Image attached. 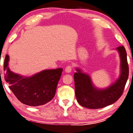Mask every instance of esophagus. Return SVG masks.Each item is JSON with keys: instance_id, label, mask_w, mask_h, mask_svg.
Returning <instances> with one entry per match:
<instances>
[{"instance_id": "obj_1", "label": "esophagus", "mask_w": 133, "mask_h": 133, "mask_svg": "<svg viewBox=\"0 0 133 133\" xmlns=\"http://www.w3.org/2000/svg\"><path fill=\"white\" fill-rule=\"evenodd\" d=\"M71 70H72L71 66H67L66 68H65V71H66L67 73H69L71 71Z\"/></svg>"}]
</instances>
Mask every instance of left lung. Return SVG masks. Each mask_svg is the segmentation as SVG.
<instances>
[{
	"instance_id": "obj_1",
	"label": "left lung",
	"mask_w": 133,
	"mask_h": 133,
	"mask_svg": "<svg viewBox=\"0 0 133 133\" xmlns=\"http://www.w3.org/2000/svg\"><path fill=\"white\" fill-rule=\"evenodd\" d=\"M120 57V75L114 84L104 89L93 85L90 76L76 68L74 74L75 94L77 102L82 107L89 109H100L112 105L119 99L123 92L129 77L127 54L123 46L117 47Z\"/></svg>"
}]
</instances>
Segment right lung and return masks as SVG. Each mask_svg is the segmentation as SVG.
<instances>
[{
    "mask_svg": "<svg viewBox=\"0 0 133 133\" xmlns=\"http://www.w3.org/2000/svg\"><path fill=\"white\" fill-rule=\"evenodd\" d=\"M9 56L4 62V79L9 88L21 102L31 107H38L49 102L55 96L61 77L62 68L45 70L30 77L14 73L9 69Z\"/></svg>",
    "mask_w": 133,
    "mask_h": 133,
    "instance_id": "1",
    "label": "right lung"
}]
</instances>
